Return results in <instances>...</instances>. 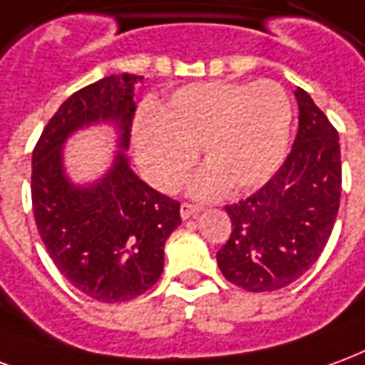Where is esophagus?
<instances>
[{
    "mask_svg": "<svg viewBox=\"0 0 365 365\" xmlns=\"http://www.w3.org/2000/svg\"><path fill=\"white\" fill-rule=\"evenodd\" d=\"M198 206H194V204H190V202H182V204H180V217H182V220H188V217H190V215H194V214H198Z\"/></svg>",
    "mask_w": 365,
    "mask_h": 365,
    "instance_id": "34e87169",
    "label": "esophagus"
}]
</instances>
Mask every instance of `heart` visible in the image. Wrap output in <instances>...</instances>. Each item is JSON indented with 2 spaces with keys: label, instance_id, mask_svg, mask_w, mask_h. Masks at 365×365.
<instances>
[{
  "label": "heart",
  "instance_id": "1",
  "mask_svg": "<svg viewBox=\"0 0 365 365\" xmlns=\"http://www.w3.org/2000/svg\"><path fill=\"white\" fill-rule=\"evenodd\" d=\"M292 105L274 81L196 83L175 93L134 126L135 159L145 179L175 190L200 148L206 171L194 192L214 196L227 185L243 192L272 177L288 151Z\"/></svg>",
  "mask_w": 365,
  "mask_h": 365
}]
</instances>
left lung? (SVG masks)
Listing matches in <instances>:
<instances>
[{
    "label": "left lung",
    "instance_id": "8db88e82",
    "mask_svg": "<svg viewBox=\"0 0 365 365\" xmlns=\"http://www.w3.org/2000/svg\"><path fill=\"white\" fill-rule=\"evenodd\" d=\"M295 98L299 128L286 161L257 192L225 206L231 235L215 259L223 276L247 292H276L307 272L339 214V132L302 87Z\"/></svg>",
    "mask_w": 365,
    "mask_h": 365
}]
</instances>
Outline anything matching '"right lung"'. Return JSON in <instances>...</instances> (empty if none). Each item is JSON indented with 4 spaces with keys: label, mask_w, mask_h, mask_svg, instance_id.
Segmentation results:
<instances>
[{
    "label": "right lung",
    "mask_w": 365,
    "mask_h": 365,
    "mask_svg": "<svg viewBox=\"0 0 365 365\" xmlns=\"http://www.w3.org/2000/svg\"><path fill=\"white\" fill-rule=\"evenodd\" d=\"M142 79L108 76L76 91L48 120L33 151L31 196L42 243L71 286L103 303L130 302L159 280L165 241L180 225V202L138 179L122 150L98 182L71 185L62 148L79 128L113 120L126 150L134 85Z\"/></svg>",
    "instance_id": "add662e5"
}]
</instances>
